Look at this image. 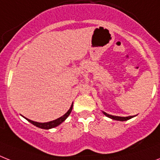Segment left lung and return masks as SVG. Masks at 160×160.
Wrapping results in <instances>:
<instances>
[{"label":"left lung","instance_id":"left-lung-1","mask_svg":"<svg viewBox=\"0 0 160 160\" xmlns=\"http://www.w3.org/2000/svg\"><path fill=\"white\" fill-rule=\"evenodd\" d=\"M103 113L105 114V116H107L108 118H110L114 120H118V121H127V120L130 119V118L135 117V116H128V117H119V116H113L111 115V114H109V113H105V112L103 111Z\"/></svg>","mask_w":160,"mask_h":160}]
</instances>
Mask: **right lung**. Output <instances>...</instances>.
<instances>
[{"label": "right lung", "mask_w": 160, "mask_h": 160, "mask_svg": "<svg viewBox=\"0 0 160 160\" xmlns=\"http://www.w3.org/2000/svg\"><path fill=\"white\" fill-rule=\"evenodd\" d=\"M72 105H71L70 109H68V112H67L65 114H64V115L62 116V117L57 118V119L53 120V121H51V122H34V121H32V120L28 119V118H25V117L24 118H26V119H27L28 122H31L32 124H33L34 126L38 127V128H42V129H51V128H55V127L59 126L60 123H62V122H64V120L68 118V115L70 114L71 111H72Z\"/></svg>", "instance_id": "1"}]
</instances>
